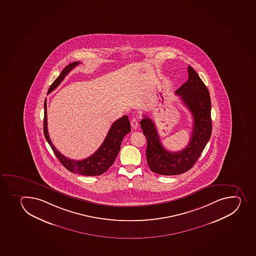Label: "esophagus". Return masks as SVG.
I'll use <instances>...</instances> for the list:
<instances>
[{
	"mask_svg": "<svg viewBox=\"0 0 256 256\" xmlns=\"http://www.w3.org/2000/svg\"><path fill=\"white\" fill-rule=\"evenodd\" d=\"M131 126L134 129H136L138 128V122L136 121V118H132L131 120Z\"/></svg>",
	"mask_w": 256,
	"mask_h": 256,
	"instance_id": "esophagus-1",
	"label": "esophagus"
}]
</instances>
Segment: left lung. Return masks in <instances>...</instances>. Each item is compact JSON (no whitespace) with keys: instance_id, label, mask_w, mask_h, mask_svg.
<instances>
[{"instance_id":"1","label":"left lung","mask_w":256,"mask_h":256,"mask_svg":"<svg viewBox=\"0 0 256 256\" xmlns=\"http://www.w3.org/2000/svg\"><path fill=\"white\" fill-rule=\"evenodd\" d=\"M175 92L180 96L193 118L192 136L185 148L178 152L166 150L152 120L144 115L140 122L148 142V165L152 172L160 175H179L190 170L200 158L212 135V102L209 91L192 66H188V80Z\"/></svg>"}]
</instances>
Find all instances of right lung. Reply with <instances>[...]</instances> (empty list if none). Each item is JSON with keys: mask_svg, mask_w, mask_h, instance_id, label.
I'll return each mask as SVG.
<instances>
[{"mask_svg": "<svg viewBox=\"0 0 256 256\" xmlns=\"http://www.w3.org/2000/svg\"><path fill=\"white\" fill-rule=\"evenodd\" d=\"M80 64V62L76 61L66 66L58 76V78H56L50 87L48 94L54 90L56 87H58L64 77ZM44 134L46 141L60 164L71 172L77 173L80 175L92 176L102 175V173H104L114 162L115 159L120 152L122 138L131 131L128 117L127 115H124L112 124L104 141L94 154L88 156V158L80 161L72 160L62 155L52 144L47 129L46 100H44Z\"/></svg>", "mask_w": 256, "mask_h": 256, "instance_id": "right-lung-1", "label": "right lung"}]
</instances>
